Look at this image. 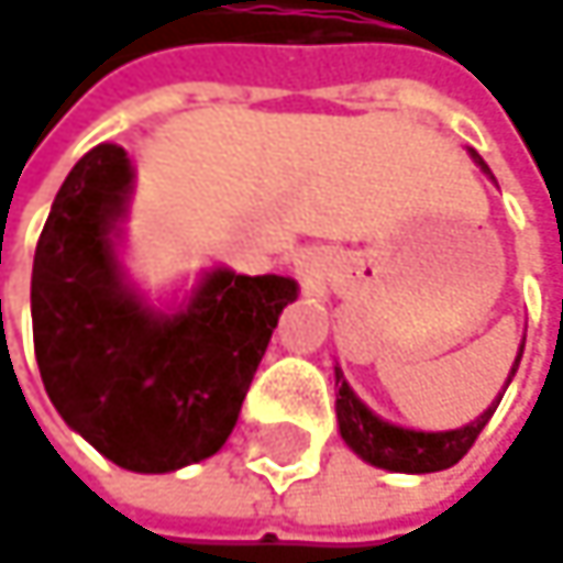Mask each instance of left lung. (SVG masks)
Returning a JSON list of instances; mask_svg holds the SVG:
<instances>
[{
	"label": "left lung",
	"mask_w": 563,
	"mask_h": 563,
	"mask_svg": "<svg viewBox=\"0 0 563 563\" xmlns=\"http://www.w3.org/2000/svg\"><path fill=\"white\" fill-rule=\"evenodd\" d=\"M471 157L481 164L486 177L489 167L484 164V157L477 151H471ZM522 351H526V341L519 344V354H516V364L506 377V386L516 377L519 371V361H522ZM334 386H338V399H334V412H338V432L344 438V444L364 457L367 464L374 467H384V471H393V474H434V471H448L454 467L477 441V434L484 432V426L489 422V416L496 412L503 393L496 396V402H489L481 419H474L471 426L464 429H451V432H412V429H399V426H389L380 416H374L357 396L354 389L347 386L341 367H334Z\"/></svg>",
	"instance_id": "obj_1"
}]
</instances>
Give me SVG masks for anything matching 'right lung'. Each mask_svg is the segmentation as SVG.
Returning a JSON list of instances; mask_svg holds the SVG:
<instances>
[{
    "label": "right lung",
    "mask_w": 563,
    "mask_h": 563,
    "mask_svg": "<svg viewBox=\"0 0 563 563\" xmlns=\"http://www.w3.org/2000/svg\"><path fill=\"white\" fill-rule=\"evenodd\" d=\"M129 192L119 144L92 147L64 179L34 251V357L60 419L99 454L125 471L170 474L229 441L299 286L219 267L183 309H151L115 254Z\"/></svg>",
    "instance_id": "add662e5"
}]
</instances>
